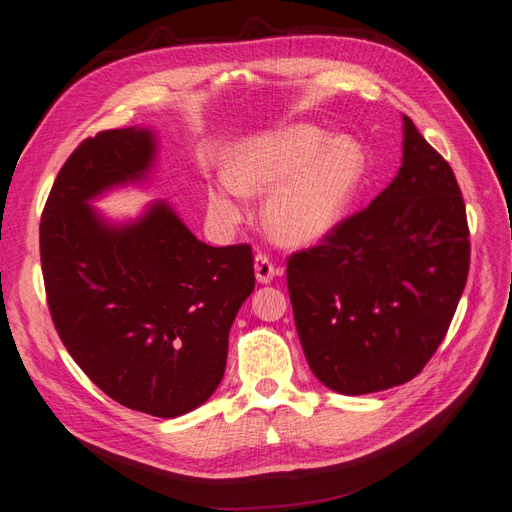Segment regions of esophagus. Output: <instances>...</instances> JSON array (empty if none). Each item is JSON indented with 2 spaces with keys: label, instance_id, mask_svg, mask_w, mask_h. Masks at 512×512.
<instances>
[{
  "label": "esophagus",
  "instance_id": "34e87169",
  "mask_svg": "<svg viewBox=\"0 0 512 512\" xmlns=\"http://www.w3.org/2000/svg\"><path fill=\"white\" fill-rule=\"evenodd\" d=\"M254 273L258 283H271L273 277L279 273V269L273 264V260L267 254H256L254 258Z\"/></svg>",
  "mask_w": 512,
  "mask_h": 512
}]
</instances>
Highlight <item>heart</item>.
Returning <instances> with one entry per match:
<instances>
[{"label": "heart", "mask_w": 512, "mask_h": 512, "mask_svg": "<svg viewBox=\"0 0 512 512\" xmlns=\"http://www.w3.org/2000/svg\"><path fill=\"white\" fill-rule=\"evenodd\" d=\"M365 176V151L357 140L290 124L243 140L229 157V178L208 193V212L231 229L245 216V195L264 197L262 220L288 248L332 235L349 212Z\"/></svg>", "instance_id": "1"}]
</instances>
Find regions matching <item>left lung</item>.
Wrapping results in <instances>:
<instances>
[{"label":"left lung","instance_id":"8db88e82","mask_svg":"<svg viewBox=\"0 0 512 512\" xmlns=\"http://www.w3.org/2000/svg\"><path fill=\"white\" fill-rule=\"evenodd\" d=\"M468 262L456 176L403 115V159L391 185L288 260L294 321L313 374L342 395L418 376L452 323Z\"/></svg>","mask_w":512,"mask_h":512}]
</instances>
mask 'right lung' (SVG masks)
I'll list each match as a JSON object with an SVG mask.
<instances>
[{"label":"right lung","instance_id":"add662e5","mask_svg":"<svg viewBox=\"0 0 512 512\" xmlns=\"http://www.w3.org/2000/svg\"><path fill=\"white\" fill-rule=\"evenodd\" d=\"M155 155L149 128L81 142L54 180L39 250L50 315L75 363L117 403L176 418L218 388L256 279L250 245L212 248L166 201L121 224L90 206L145 182Z\"/></svg>","mask_w":512,"mask_h":512}]
</instances>
